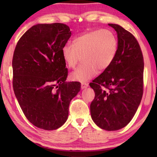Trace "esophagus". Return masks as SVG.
Returning a JSON list of instances; mask_svg holds the SVG:
<instances>
[{
  "label": "esophagus",
  "instance_id": "1",
  "mask_svg": "<svg viewBox=\"0 0 157 157\" xmlns=\"http://www.w3.org/2000/svg\"><path fill=\"white\" fill-rule=\"evenodd\" d=\"M81 87H82V89H85L87 87H88V84H86V83H82L81 84Z\"/></svg>",
  "mask_w": 157,
  "mask_h": 157
}]
</instances>
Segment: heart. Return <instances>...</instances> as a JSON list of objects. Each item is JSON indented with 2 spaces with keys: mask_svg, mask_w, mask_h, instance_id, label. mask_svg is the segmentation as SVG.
I'll return each instance as SVG.
<instances>
[{
  "mask_svg": "<svg viewBox=\"0 0 157 157\" xmlns=\"http://www.w3.org/2000/svg\"><path fill=\"white\" fill-rule=\"evenodd\" d=\"M118 51L116 35L109 29H95L78 36L73 44L66 43L62 56L67 66L74 68L82 56L84 63L71 73L75 81L86 82L111 65Z\"/></svg>",
  "mask_w": 157,
  "mask_h": 157,
  "instance_id": "obj_1",
  "label": "heart"
}]
</instances>
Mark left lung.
<instances>
[{
    "mask_svg": "<svg viewBox=\"0 0 157 157\" xmlns=\"http://www.w3.org/2000/svg\"><path fill=\"white\" fill-rule=\"evenodd\" d=\"M109 25L117 34L118 51L111 65L90 84L95 92L90 113L99 128L115 131L128 124L141 102L144 64L134 36L119 25Z\"/></svg>",
    "mask_w": 157,
    "mask_h": 157,
    "instance_id": "obj_1",
    "label": "left lung"
}]
</instances>
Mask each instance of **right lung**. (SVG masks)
<instances>
[{"mask_svg": "<svg viewBox=\"0 0 157 157\" xmlns=\"http://www.w3.org/2000/svg\"><path fill=\"white\" fill-rule=\"evenodd\" d=\"M71 35L63 23L37 24L15 48L13 90L26 118L38 128L53 130L64 124L70 102L80 90L79 82H66L68 70L62 48Z\"/></svg>", "mask_w": 157, "mask_h": 157, "instance_id": "1", "label": "right lung"}]
</instances>
